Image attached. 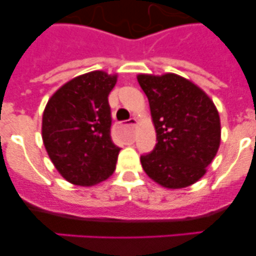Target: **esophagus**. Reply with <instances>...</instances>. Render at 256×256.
I'll use <instances>...</instances> for the list:
<instances>
[{
	"mask_svg": "<svg viewBox=\"0 0 256 256\" xmlns=\"http://www.w3.org/2000/svg\"><path fill=\"white\" fill-rule=\"evenodd\" d=\"M136 122H138V120H136L135 118H131L130 120H128V128H131L134 130V128H135V126H136Z\"/></svg>",
	"mask_w": 256,
	"mask_h": 256,
	"instance_id": "esophagus-1",
	"label": "esophagus"
}]
</instances>
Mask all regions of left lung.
<instances>
[{
	"label": "left lung",
	"instance_id": "1",
	"mask_svg": "<svg viewBox=\"0 0 256 256\" xmlns=\"http://www.w3.org/2000/svg\"><path fill=\"white\" fill-rule=\"evenodd\" d=\"M157 144L141 156L144 171L166 188H184L206 174L220 144V118L200 88L177 74H140Z\"/></svg>",
	"mask_w": 256,
	"mask_h": 256
}]
</instances>
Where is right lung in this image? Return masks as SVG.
Listing matches in <instances>:
<instances>
[{"instance_id": "obj_1", "label": "right lung", "mask_w": 256, "mask_h": 256, "mask_svg": "<svg viewBox=\"0 0 256 256\" xmlns=\"http://www.w3.org/2000/svg\"><path fill=\"white\" fill-rule=\"evenodd\" d=\"M118 76L95 70L56 90L43 112L42 138L52 162L68 182L92 186L115 171L120 147L112 142L110 92Z\"/></svg>"}]
</instances>
